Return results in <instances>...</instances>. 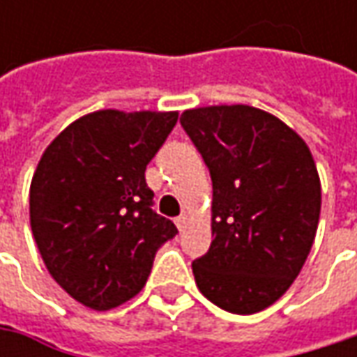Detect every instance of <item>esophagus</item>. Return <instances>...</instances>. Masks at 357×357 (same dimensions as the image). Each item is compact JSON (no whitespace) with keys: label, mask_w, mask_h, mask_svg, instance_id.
Masks as SVG:
<instances>
[{"label":"esophagus","mask_w":357,"mask_h":357,"mask_svg":"<svg viewBox=\"0 0 357 357\" xmlns=\"http://www.w3.org/2000/svg\"><path fill=\"white\" fill-rule=\"evenodd\" d=\"M174 222H176V228H178V230L183 232V230L186 228V225H188V216H186V214H181V216H178V218H176Z\"/></svg>","instance_id":"1"}]
</instances>
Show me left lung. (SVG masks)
<instances>
[{
	"instance_id": "obj_1",
	"label": "left lung",
	"mask_w": 357,
	"mask_h": 357,
	"mask_svg": "<svg viewBox=\"0 0 357 357\" xmlns=\"http://www.w3.org/2000/svg\"><path fill=\"white\" fill-rule=\"evenodd\" d=\"M181 125L213 178V242L192 262L197 286L232 314L272 306L316 238L322 186L304 139L250 105L188 109Z\"/></svg>"
}]
</instances>
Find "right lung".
<instances>
[{
  "mask_svg": "<svg viewBox=\"0 0 357 357\" xmlns=\"http://www.w3.org/2000/svg\"><path fill=\"white\" fill-rule=\"evenodd\" d=\"M178 113L105 109L73 121L31 178L29 220L53 280L103 312L141 292L157 250L178 230L158 216L146 165Z\"/></svg>",
  "mask_w": 357,
  "mask_h": 357,
  "instance_id": "obj_1",
  "label": "right lung"
}]
</instances>
